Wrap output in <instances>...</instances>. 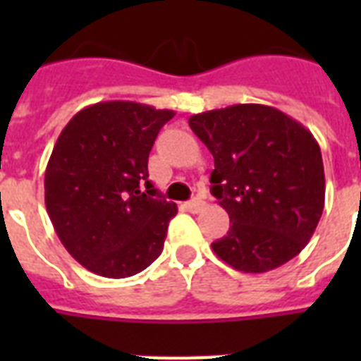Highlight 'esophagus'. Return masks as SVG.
I'll return each instance as SVG.
<instances>
[{
  "mask_svg": "<svg viewBox=\"0 0 361 361\" xmlns=\"http://www.w3.org/2000/svg\"><path fill=\"white\" fill-rule=\"evenodd\" d=\"M204 206V202L200 200V198H192V200H189V202L183 204V208L187 209V212H191V214H197V212H200Z\"/></svg>",
  "mask_w": 361,
  "mask_h": 361,
  "instance_id": "esophagus-1",
  "label": "esophagus"
}]
</instances>
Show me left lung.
Segmentation results:
<instances>
[{"mask_svg": "<svg viewBox=\"0 0 361 361\" xmlns=\"http://www.w3.org/2000/svg\"><path fill=\"white\" fill-rule=\"evenodd\" d=\"M214 155L212 192L231 231L212 243L221 260L264 274L292 260L324 209V164L311 130L266 104H232L189 118Z\"/></svg>", "mask_w": 361, "mask_h": 361, "instance_id": "left-lung-1", "label": "left lung"}]
</instances>
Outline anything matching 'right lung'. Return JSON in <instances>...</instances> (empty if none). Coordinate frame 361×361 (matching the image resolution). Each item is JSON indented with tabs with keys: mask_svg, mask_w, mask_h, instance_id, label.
Returning <instances> with one entry per match:
<instances>
[{
	"mask_svg": "<svg viewBox=\"0 0 361 361\" xmlns=\"http://www.w3.org/2000/svg\"><path fill=\"white\" fill-rule=\"evenodd\" d=\"M172 118L174 110L106 101L76 112L58 136L44 204L65 249L93 274L130 277L163 251L178 206L147 180V157Z\"/></svg>",
	"mask_w": 361,
	"mask_h": 361,
	"instance_id": "1",
	"label": "right lung"
}]
</instances>
